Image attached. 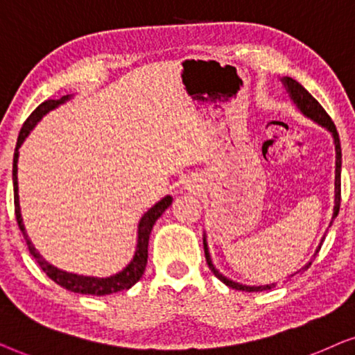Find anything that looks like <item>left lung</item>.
Segmentation results:
<instances>
[{
    "label": "left lung",
    "instance_id": "obj_1",
    "mask_svg": "<svg viewBox=\"0 0 355 355\" xmlns=\"http://www.w3.org/2000/svg\"><path fill=\"white\" fill-rule=\"evenodd\" d=\"M282 86L286 87V92L289 94L291 101L294 102V105L297 107V110H299L302 115L310 118L311 121H315L316 125H320L321 128H324L326 131H329L333 136V143H334V150H336V168H334V207H333V216H331V220H329V225L331 227L333 220L336 219L338 212H339V205H341V164H343V154H341V143H339V135L336 131V126H334V123L331 118L328 116V113L324 112V108L320 105L318 102H316V98L311 97V94L306 91V89L299 84L297 81H294L292 78H282L281 79ZM326 235V234H324ZM324 235L321 237L320 240V245L318 248L315 250L313 257L310 258V261L305 264V266H302L299 271H295L294 274H291L289 277H294L295 274H299L300 271H304V269H309V266L311 264V259L316 257V253L320 252L321 248V243H323L324 240ZM202 245H205V254H206V261H207V266H209L211 272L214 274L217 279L224 282L225 286L232 287L235 291H243V292H263V291H268V289H272L274 282L272 284H266V286H247V284H240V282H235L232 279H229V277L224 276L219 269L214 266V263H212V258L209 254V248H207V240H206V232L202 235Z\"/></svg>",
    "mask_w": 355,
    "mask_h": 355
}]
</instances>
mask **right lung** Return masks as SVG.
Wrapping results in <instances>:
<instances>
[{
  "label": "right lung",
  "instance_id": "obj_1",
  "mask_svg": "<svg viewBox=\"0 0 355 355\" xmlns=\"http://www.w3.org/2000/svg\"><path fill=\"white\" fill-rule=\"evenodd\" d=\"M71 96H63L58 101H46L40 103L39 107L32 112V115L27 118V121L24 123L21 133H19L16 150H14V160H12V182H14V207H16V219L19 224V229L26 239L27 247H29V252L39 266L44 269V272L50 277L51 281H55L56 284L64 287L66 291L76 292V294H84V295H108L115 294V292H121L133 287L136 282H138L141 277H143L146 264H148V245H149V235L150 230L155 224V220L159 219L160 216L164 214L165 209L172 205L173 198L167 195L164 196L162 200L155 202L153 207H149L148 211L144 212L143 217L139 219L138 224V242H136V250L131 261L126 264L121 271L116 274H112L108 277H94V276H83V274H74L63 271V269L53 266L46 259L42 257V254L37 252L34 243L31 242L29 235L26 232V227H24L22 222V214H21V205H19V187H17V160H19V148H21L24 141H26L27 136L31 135V131L35 128V125L39 123L42 118H44L46 113L55 110L60 105H63L64 102H68Z\"/></svg>",
  "mask_w": 355,
  "mask_h": 355
}]
</instances>
